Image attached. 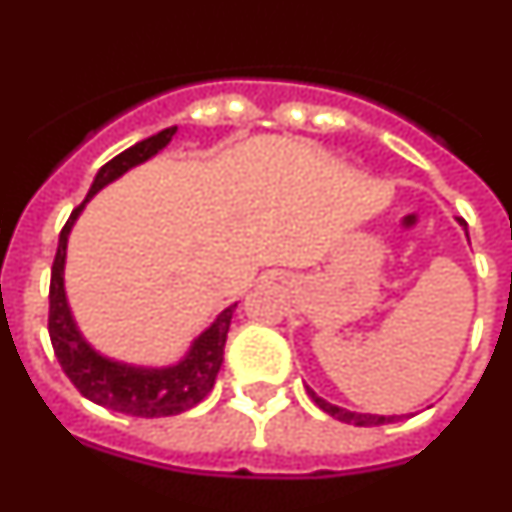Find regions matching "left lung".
Wrapping results in <instances>:
<instances>
[{"label": "left lung", "mask_w": 512, "mask_h": 512, "mask_svg": "<svg viewBox=\"0 0 512 512\" xmlns=\"http://www.w3.org/2000/svg\"><path fill=\"white\" fill-rule=\"evenodd\" d=\"M456 220H459L461 228L467 230V223H464V220H461V217H456ZM467 238H469V233H467ZM307 395H310L312 400H315V405H318L320 410H325V413H328V415H333V418H336V420H341V423H354V425H384V423H395V420L400 418V415L354 413V410L338 408V405H333V402H328V400H323V397L315 395V392H312L310 387H307Z\"/></svg>", "instance_id": "left-lung-1"}]
</instances>
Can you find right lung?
<instances>
[{
	"label": "right lung",
	"mask_w": 512,
	"mask_h": 512,
	"mask_svg": "<svg viewBox=\"0 0 512 512\" xmlns=\"http://www.w3.org/2000/svg\"><path fill=\"white\" fill-rule=\"evenodd\" d=\"M176 135V128H166L151 138L140 140L128 151H122L112 161L102 166L94 176L92 189L87 200L81 202L71 212L69 223L63 225L58 235V251L51 271V310H48V333H51L53 351L66 372V377L74 382L81 395L92 400L94 405H102L107 410H115L133 418H169L184 410L194 408L197 402L207 397V392L215 384L217 372L223 366V348L228 338L230 320L238 305L225 307L215 318V323L200 336L194 338L187 354L171 366H135L125 361H115L110 356L99 354L97 348L81 336L79 325L71 315L69 300H66V287H63V269H66V246L74 228L76 217L87 207L99 189L120 179L125 171L133 166L146 164L148 158L164 151Z\"/></svg>",
	"instance_id": "obj_1"
}]
</instances>
